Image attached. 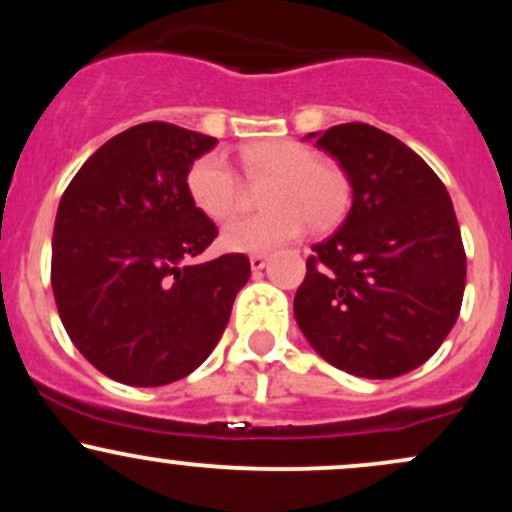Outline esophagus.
<instances>
[{
    "mask_svg": "<svg viewBox=\"0 0 512 512\" xmlns=\"http://www.w3.org/2000/svg\"><path fill=\"white\" fill-rule=\"evenodd\" d=\"M267 262H269V255H252L250 257V267H252V272H262L264 267H267Z\"/></svg>",
    "mask_w": 512,
    "mask_h": 512,
    "instance_id": "34e87169",
    "label": "esophagus"
}]
</instances>
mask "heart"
Segmentation results:
<instances>
[{
	"label": "heart",
	"mask_w": 512,
	"mask_h": 512,
	"mask_svg": "<svg viewBox=\"0 0 512 512\" xmlns=\"http://www.w3.org/2000/svg\"><path fill=\"white\" fill-rule=\"evenodd\" d=\"M240 163L250 178H272L264 192V207L269 211L226 223L221 233L226 250L264 255L301 238L308 223L317 231L334 226L349 207V182L342 170L322 163L308 146L267 139L243 146ZM185 187L195 209L211 221L228 219L238 209V178L216 151L192 163Z\"/></svg>",
	"instance_id": "obj_1"
}]
</instances>
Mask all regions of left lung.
Returning <instances> with one entry per match:
<instances>
[{"mask_svg": "<svg viewBox=\"0 0 512 512\" xmlns=\"http://www.w3.org/2000/svg\"><path fill=\"white\" fill-rule=\"evenodd\" d=\"M351 185L342 226L313 245L293 315L334 368L387 380L419 368L457 322L467 279L452 199L419 154L366 122L305 134Z\"/></svg>", "mask_w": 512, "mask_h": 512, "instance_id": "obj_1", "label": "left lung"}]
</instances>
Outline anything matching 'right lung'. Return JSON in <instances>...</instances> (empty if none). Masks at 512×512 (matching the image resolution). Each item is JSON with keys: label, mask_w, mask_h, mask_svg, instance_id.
<instances>
[{"label": "right lung", "mask_w": 512, "mask_h": 512, "mask_svg": "<svg viewBox=\"0 0 512 512\" xmlns=\"http://www.w3.org/2000/svg\"><path fill=\"white\" fill-rule=\"evenodd\" d=\"M214 137L144 122L108 139L64 190L52 233V291L76 349L101 373L161 387L219 344L245 255L192 260L219 236L187 197V170Z\"/></svg>", "instance_id": "obj_1"}]
</instances>
